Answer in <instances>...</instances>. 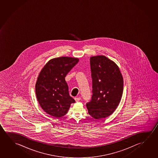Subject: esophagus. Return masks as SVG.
<instances>
[{
  "label": "esophagus",
  "instance_id": "34e87169",
  "mask_svg": "<svg viewBox=\"0 0 158 158\" xmlns=\"http://www.w3.org/2000/svg\"><path fill=\"white\" fill-rule=\"evenodd\" d=\"M74 99H75L76 102H78V101H80V100H81V98H75Z\"/></svg>",
  "mask_w": 158,
  "mask_h": 158
}]
</instances>
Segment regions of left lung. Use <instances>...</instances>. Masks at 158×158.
Returning a JSON list of instances; mask_svg holds the SVG:
<instances>
[{
    "label": "left lung",
    "instance_id": "1",
    "mask_svg": "<svg viewBox=\"0 0 158 158\" xmlns=\"http://www.w3.org/2000/svg\"><path fill=\"white\" fill-rule=\"evenodd\" d=\"M92 97L86 104L88 113L96 119L111 115L121 101L123 80L119 68L104 56L90 58Z\"/></svg>",
    "mask_w": 158,
    "mask_h": 158
}]
</instances>
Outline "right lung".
<instances>
[{
    "label": "right lung",
    "instance_id": "1",
    "mask_svg": "<svg viewBox=\"0 0 158 158\" xmlns=\"http://www.w3.org/2000/svg\"><path fill=\"white\" fill-rule=\"evenodd\" d=\"M79 62L76 58L61 57L50 60L37 78L35 90L42 109L55 117L67 113L70 104L75 101L69 95L65 77Z\"/></svg>",
    "mask_w": 158,
    "mask_h": 158
}]
</instances>
